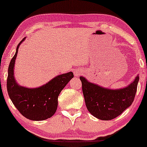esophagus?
I'll use <instances>...</instances> for the list:
<instances>
[{
	"label": "esophagus",
	"instance_id": "obj_1",
	"mask_svg": "<svg viewBox=\"0 0 147 147\" xmlns=\"http://www.w3.org/2000/svg\"><path fill=\"white\" fill-rule=\"evenodd\" d=\"M82 73H83V70L81 69H76V71H74V74H75V76H76V77H78V76L81 75V74H82Z\"/></svg>",
	"mask_w": 147,
	"mask_h": 147
}]
</instances>
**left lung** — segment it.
Listing matches in <instances>:
<instances>
[{"label":"left lung","instance_id":"obj_1","mask_svg":"<svg viewBox=\"0 0 147 147\" xmlns=\"http://www.w3.org/2000/svg\"><path fill=\"white\" fill-rule=\"evenodd\" d=\"M86 106L90 113L98 119L110 120L121 114L134 101L139 77L126 88L110 90L90 83L80 77Z\"/></svg>","mask_w":147,"mask_h":147}]
</instances>
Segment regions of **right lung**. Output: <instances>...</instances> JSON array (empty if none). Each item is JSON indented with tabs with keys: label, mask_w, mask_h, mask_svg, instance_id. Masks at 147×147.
Instances as JSON below:
<instances>
[{
	"label": "right lung",
	"mask_w": 147,
	"mask_h": 147,
	"mask_svg": "<svg viewBox=\"0 0 147 147\" xmlns=\"http://www.w3.org/2000/svg\"><path fill=\"white\" fill-rule=\"evenodd\" d=\"M10 62L8 69L7 88L12 102L23 116L32 120H44L51 118L57 108L60 92L74 78L73 72L56 76L45 85L37 88H27L19 86L14 78L13 68L19 45Z\"/></svg>",
	"instance_id": "add662e5"
}]
</instances>
